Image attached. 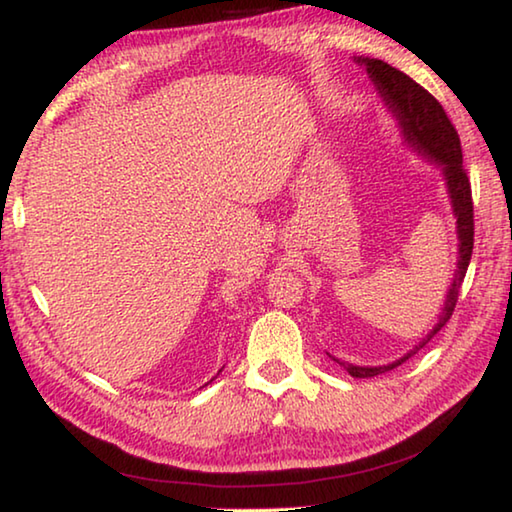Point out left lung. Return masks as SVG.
Here are the masks:
<instances>
[{
  "label": "left lung",
  "instance_id": "1",
  "mask_svg": "<svg viewBox=\"0 0 512 512\" xmlns=\"http://www.w3.org/2000/svg\"><path fill=\"white\" fill-rule=\"evenodd\" d=\"M360 66L367 68L369 77L376 84L380 97L399 120L403 139L408 141L410 148H415L421 157L440 164L442 175L446 180V189H449L453 216H456L458 225V269L453 273V282L444 298V310L440 314V321L435 323V328L421 339L419 346L412 348L408 355H403L401 360L385 367H355V364L339 362L342 367L351 373L353 378H373L378 373L392 371L403 364L408 358H412L417 351H421L431 339L440 332L446 321L451 319L453 310L458 303V291L462 280H465L469 259H472L474 248V202H472V184L462 168V150L456 127L451 125L449 116H446L442 104L426 91L424 86H419L415 79H410L405 72L396 70L389 63L380 59H355Z\"/></svg>",
  "mask_w": 512,
  "mask_h": 512
}]
</instances>
